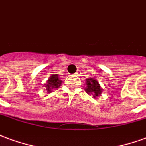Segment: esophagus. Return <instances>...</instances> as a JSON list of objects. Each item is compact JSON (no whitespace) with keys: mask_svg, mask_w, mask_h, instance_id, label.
<instances>
[{"mask_svg":"<svg viewBox=\"0 0 146 146\" xmlns=\"http://www.w3.org/2000/svg\"><path fill=\"white\" fill-rule=\"evenodd\" d=\"M78 73H79V72H77V73H76V75H78Z\"/></svg>","mask_w":146,"mask_h":146,"instance_id":"esophagus-1","label":"esophagus"}]
</instances>
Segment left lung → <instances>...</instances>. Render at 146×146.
I'll return each instance as SVG.
<instances>
[{"label": "left lung", "instance_id": "8db88e82", "mask_svg": "<svg viewBox=\"0 0 146 146\" xmlns=\"http://www.w3.org/2000/svg\"><path fill=\"white\" fill-rule=\"evenodd\" d=\"M85 91L88 94L93 96L94 98H96L97 96L101 94L102 89L100 84L94 78H88L86 79V88Z\"/></svg>", "mask_w": 146, "mask_h": 146}]
</instances>
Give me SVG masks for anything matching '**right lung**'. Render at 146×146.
Returning a JSON list of instances; mask_svg holds the SVG:
<instances>
[{
	"instance_id": "right-lung-1",
	"label": "right lung",
	"mask_w": 146,
	"mask_h": 146,
	"mask_svg": "<svg viewBox=\"0 0 146 146\" xmlns=\"http://www.w3.org/2000/svg\"><path fill=\"white\" fill-rule=\"evenodd\" d=\"M62 84V80H59V76L58 74L52 75L47 80V84H45V87L46 88L47 92L50 93L53 89L56 88H58Z\"/></svg>"
}]
</instances>
